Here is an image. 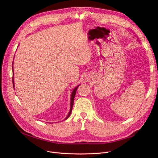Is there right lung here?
<instances>
[{
	"label": "right lung",
	"mask_w": 158,
	"mask_h": 158,
	"mask_svg": "<svg viewBox=\"0 0 158 158\" xmlns=\"http://www.w3.org/2000/svg\"><path fill=\"white\" fill-rule=\"evenodd\" d=\"M12 68H13V66H12ZM12 82H13V85L14 86V78H12ZM80 85H78L77 87H76L74 89H73V92H72V94H71V98H70V111H69V114H68V115L66 116V117L65 118V119H66L70 115V114H71V112H72V110H73V105H74V96H75V95H76V90H77V88H78V87Z\"/></svg>",
	"instance_id": "1"
}]
</instances>
